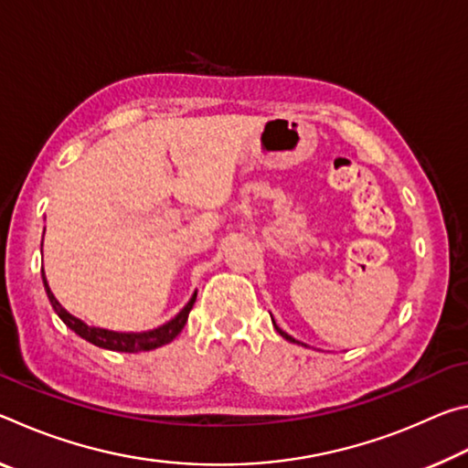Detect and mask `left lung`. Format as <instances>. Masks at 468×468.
<instances>
[{
	"label": "left lung",
	"mask_w": 468,
	"mask_h": 468,
	"mask_svg": "<svg viewBox=\"0 0 468 468\" xmlns=\"http://www.w3.org/2000/svg\"><path fill=\"white\" fill-rule=\"evenodd\" d=\"M274 328H276V332H279V335L282 336V338H287V340H291V343H297V340L295 338H291L289 335H287V332H282L279 326H276V324H274Z\"/></svg>",
	"instance_id": "1"
}]
</instances>
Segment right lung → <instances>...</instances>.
I'll use <instances>...</instances> for the list:
<instances>
[{"label":"right lung","instance_id":"right-lung-1","mask_svg":"<svg viewBox=\"0 0 468 468\" xmlns=\"http://www.w3.org/2000/svg\"><path fill=\"white\" fill-rule=\"evenodd\" d=\"M41 274H43L47 297H49L55 314L59 315L63 324H66L69 330H74L78 336L89 340V343H92L94 346L109 348V351L144 353V351H153V348H156V346H163V345L171 343V340L176 338L181 330H184L186 322H187V315H189V312H192V307L196 303V292H194V297L187 301V305L184 307V310H181L171 322L163 324L161 328H154V330H148V332H111V330L86 326L82 320L74 318L72 314H68L66 310H63V307L59 305V301L53 297V292L49 289V284H47L43 271H41Z\"/></svg>","mask_w":468,"mask_h":468}]
</instances>
